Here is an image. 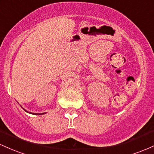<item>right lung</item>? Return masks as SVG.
Wrapping results in <instances>:
<instances>
[{"mask_svg": "<svg viewBox=\"0 0 154 154\" xmlns=\"http://www.w3.org/2000/svg\"><path fill=\"white\" fill-rule=\"evenodd\" d=\"M25 111V110H24ZM43 114H44V113H43Z\"/></svg>", "mask_w": 154, "mask_h": 154, "instance_id": "1", "label": "right lung"}]
</instances>
